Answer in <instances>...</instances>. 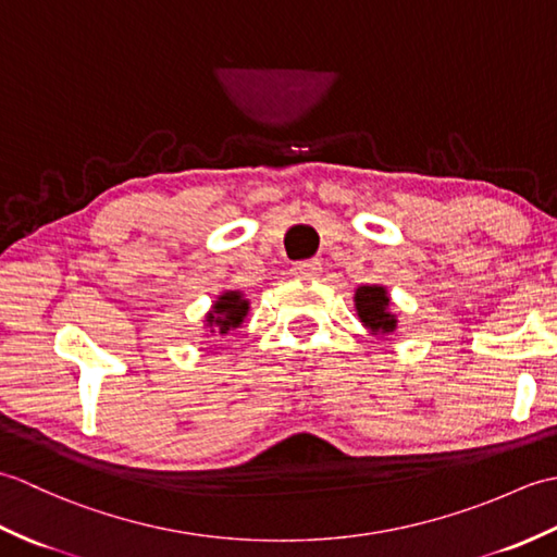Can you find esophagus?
<instances>
[{"label": "esophagus", "mask_w": 557, "mask_h": 557, "mask_svg": "<svg viewBox=\"0 0 557 557\" xmlns=\"http://www.w3.org/2000/svg\"><path fill=\"white\" fill-rule=\"evenodd\" d=\"M318 270H321V260H297V263L292 265V275L299 280H313Z\"/></svg>", "instance_id": "obj_1"}]
</instances>
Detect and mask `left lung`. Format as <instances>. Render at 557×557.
I'll use <instances>...</instances> for the list:
<instances>
[{
	"instance_id": "8db88e82",
	"label": "left lung",
	"mask_w": 557,
	"mask_h": 557,
	"mask_svg": "<svg viewBox=\"0 0 557 557\" xmlns=\"http://www.w3.org/2000/svg\"><path fill=\"white\" fill-rule=\"evenodd\" d=\"M357 311L361 323L371 330L373 335H387L397 327V318L389 313L387 289L381 285H363L354 294Z\"/></svg>"
}]
</instances>
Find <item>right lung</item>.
Listing matches in <instances>:
<instances>
[{"instance_id":"obj_1","label":"right lung","mask_w":557,"mask_h":557,"mask_svg":"<svg viewBox=\"0 0 557 557\" xmlns=\"http://www.w3.org/2000/svg\"><path fill=\"white\" fill-rule=\"evenodd\" d=\"M248 313V301L242 297V292H224L212 304V311L208 313L210 333L227 335L232 327H239Z\"/></svg>"}]
</instances>
